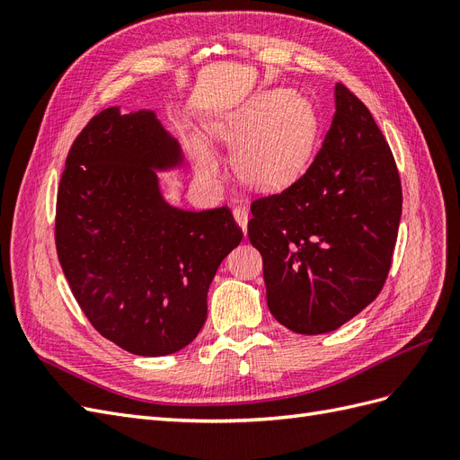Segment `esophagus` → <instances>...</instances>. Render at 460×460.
Segmentation results:
<instances>
[{
	"label": "esophagus",
	"instance_id": "34e87169",
	"mask_svg": "<svg viewBox=\"0 0 460 460\" xmlns=\"http://www.w3.org/2000/svg\"><path fill=\"white\" fill-rule=\"evenodd\" d=\"M232 215H234V220L238 222V226L243 230V234H247V222H249L247 208L245 207H234Z\"/></svg>",
	"mask_w": 460,
	"mask_h": 460
}]
</instances>
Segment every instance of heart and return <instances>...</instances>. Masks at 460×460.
Here are the masks:
<instances>
[{
	"instance_id": "heart-1",
	"label": "heart",
	"mask_w": 460,
	"mask_h": 460,
	"mask_svg": "<svg viewBox=\"0 0 460 460\" xmlns=\"http://www.w3.org/2000/svg\"><path fill=\"white\" fill-rule=\"evenodd\" d=\"M316 132L313 107L282 90L257 95L211 124L213 137L235 147L234 169L238 176L264 191L296 182L313 155ZM191 163L203 182L220 178V161L208 146L201 142L193 146Z\"/></svg>"
}]
</instances>
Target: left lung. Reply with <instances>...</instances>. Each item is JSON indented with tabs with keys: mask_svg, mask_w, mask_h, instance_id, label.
<instances>
[{
	"mask_svg": "<svg viewBox=\"0 0 460 460\" xmlns=\"http://www.w3.org/2000/svg\"><path fill=\"white\" fill-rule=\"evenodd\" d=\"M309 171L253 201L247 234L262 255L267 305L288 330H338L384 288L401 218L399 172L378 124L343 84Z\"/></svg>",
	"mask_w": 460,
	"mask_h": 460,
	"instance_id": "obj_1",
	"label": "left lung"
}]
</instances>
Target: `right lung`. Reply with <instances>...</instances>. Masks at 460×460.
I'll return each mask as SVG.
<instances>
[{
    "instance_id": "1",
    "label": "right lung",
    "mask_w": 460,
    "mask_h": 460,
    "mask_svg": "<svg viewBox=\"0 0 460 460\" xmlns=\"http://www.w3.org/2000/svg\"><path fill=\"white\" fill-rule=\"evenodd\" d=\"M182 164L155 111L109 107L75 140L59 184L55 243L68 286L103 338L140 357L196 340L208 286L243 238L226 207L196 213L164 199L159 174Z\"/></svg>"
}]
</instances>
